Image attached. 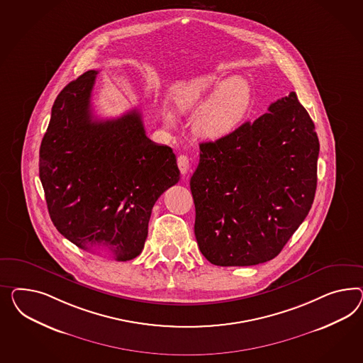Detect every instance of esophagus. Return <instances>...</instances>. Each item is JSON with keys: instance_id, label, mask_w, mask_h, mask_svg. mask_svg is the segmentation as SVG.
Returning <instances> with one entry per match:
<instances>
[{"instance_id": "obj_1", "label": "esophagus", "mask_w": 363, "mask_h": 363, "mask_svg": "<svg viewBox=\"0 0 363 363\" xmlns=\"http://www.w3.org/2000/svg\"><path fill=\"white\" fill-rule=\"evenodd\" d=\"M177 165H178V169H179V172L185 176L187 172H189V169H190V162H189V158L186 156H184V155H181V156H178L177 158Z\"/></svg>"}]
</instances>
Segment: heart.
<instances>
[{"label": "heart", "mask_w": 363, "mask_h": 363, "mask_svg": "<svg viewBox=\"0 0 363 363\" xmlns=\"http://www.w3.org/2000/svg\"><path fill=\"white\" fill-rule=\"evenodd\" d=\"M177 107L198 111L193 129L199 138L218 141L231 136L247 118L254 101L251 83L242 77L223 79L218 74H203L178 87ZM169 123L173 115L167 111Z\"/></svg>", "instance_id": "b5f03b06"}]
</instances>
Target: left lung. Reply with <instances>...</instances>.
<instances>
[{
  "label": "left lung",
  "instance_id": "obj_1",
  "mask_svg": "<svg viewBox=\"0 0 363 363\" xmlns=\"http://www.w3.org/2000/svg\"><path fill=\"white\" fill-rule=\"evenodd\" d=\"M199 149L190 190L202 255L220 267L272 260L304 222L317 187L320 143L296 92Z\"/></svg>",
  "mask_w": 363,
  "mask_h": 363
}]
</instances>
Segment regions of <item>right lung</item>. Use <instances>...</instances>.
I'll return each mask as SVG.
<instances>
[{"mask_svg":"<svg viewBox=\"0 0 363 363\" xmlns=\"http://www.w3.org/2000/svg\"><path fill=\"white\" fill-rule=\"evenodd\" d=\"M89 69L60 91L40 149V178L59 233L89 252L127 262L141 254L160 196L179 181L172 147L145 135L138 109L98 120Z\"/></svg>","mask_w":363,"mask_h":363,"instance_id":"right-lung-1","label":"right lung"}]
</instances>
